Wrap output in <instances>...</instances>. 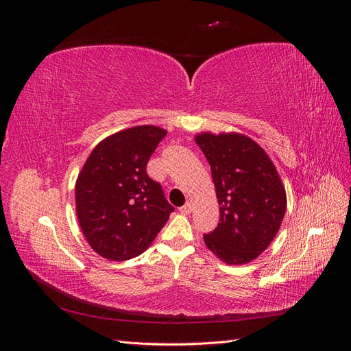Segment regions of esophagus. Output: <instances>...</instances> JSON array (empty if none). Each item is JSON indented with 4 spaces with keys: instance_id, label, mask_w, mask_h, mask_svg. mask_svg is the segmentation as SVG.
<instances>
[{
    "instance_id": "34e87169",
    "label": "esophagus",
    "mask_w": 351,
    "mask_h": 351,
    "mask_svg": "<svg viewBox=\"0 0 351 351\" xmlns=\"http://www.w3.org/2000/svg\"><path fill=\"white\" fill-rule=\"evenodd\" d=\"M192 210H193V206H192V204H190V202H186V204L182 208H180V212H182V214H184V215L190 214Z\"/></svg>"
}]
</instances>
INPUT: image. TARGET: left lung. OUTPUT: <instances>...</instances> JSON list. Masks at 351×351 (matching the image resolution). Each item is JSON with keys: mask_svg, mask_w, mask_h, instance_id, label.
Wrapping results in <instances>:
<instances>
[{"mask_svg": "<svg viewBox=\"0 0 351 351\" xmlns=\"http://www.w3.org/2000/svg\"><path fill=\"white\" fill-rule=\"evenodd\" d=\"M210 165L219 222L204 236L206 247L228 265H244L267 249L281 227L285 189L271 158L240 133L195 137Z\"/></svg>", "mask_w": 351, "mask_h": 351, "instance_id": "1", "label": "left lung"}]
</instances>
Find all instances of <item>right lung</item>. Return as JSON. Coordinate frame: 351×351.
Returning <instances> with one entry per match:
<instances>
[{
  "label": "right lung",
  "mask_w": 351,
  "mask_h": 351,
  "mask_svg": "<svg viewBox=\"0 0 351 351\" xmlns=\"http://www.w3.org/2000/svg\"><path fill=\"white\" fill-rule=\"evenodd\" d=\"M167 130L136 125L93 147L76 180V214L83 236L99 256H139L162 230L174 208L146 164Z\"/></svg>",
  "instance_id": "right-lung-1"
}]
</instances>
